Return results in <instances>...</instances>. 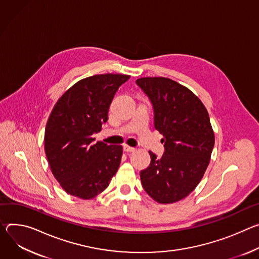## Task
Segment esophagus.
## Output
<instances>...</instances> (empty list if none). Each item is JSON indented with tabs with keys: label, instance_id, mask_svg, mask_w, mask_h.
<instances>
[{
	"label": "esophagus",
	"instance_id": "obj_1",
	"mask_svg": "<svg viewBox=\"0 0 259 259\" xmlns=\"http://www.w3.org/2000/svg\"><path fill=\"white\" fill-rule=\"evenodd\" d=\"M123 150H124L125 152H133V151H135V148H134V147H131V146H128V145H123Z\"/></svg>",
	"mask_w": 259,
	"mask_h": 259
}]
</instances>
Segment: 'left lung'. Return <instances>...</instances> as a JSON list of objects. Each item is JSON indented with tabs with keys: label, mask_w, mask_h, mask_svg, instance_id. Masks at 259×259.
Masks as SVG:
<instances>
[{
	"label": "left lung",
	"mask_w": 259,
	"mask_h": 259,
	"mask_svg": "<svg viewBox=\"0 0 259 259\" xmlns=\"http://www.w3.org/2000/svg\"><path fill=\"white\" fill-rule=\"evenodd\" d=\"M136 83L150 99L154 126L163 136L161 158L149 151L151 162L140 176L143 188L159 204L186 197L202 180L214 147L208 111L190 90L164 77H143Z\"/></svg>",
	"instance_id": "1"
}]
</instances>
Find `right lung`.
Instances as JSON below:
<instances>
[{
	"label": "right lung",
	"instance_id": "1",
	"mask_svg": "<svg viewBox=\"0 0 259 259\" xmlns=\"http://www.w3.org/2000/svg\"><path fill=\"white\" fill-rule=\"evenodd\" d=\"M128 75L101 74L84 78L54 105L44 148L54 178L73 196L91 199L103 192L118 170L122 146L92 137L108 120L110 104Z\"/></svg>",
	"mask_w": 259,
	"mask_h": 259
}]
</instances>
